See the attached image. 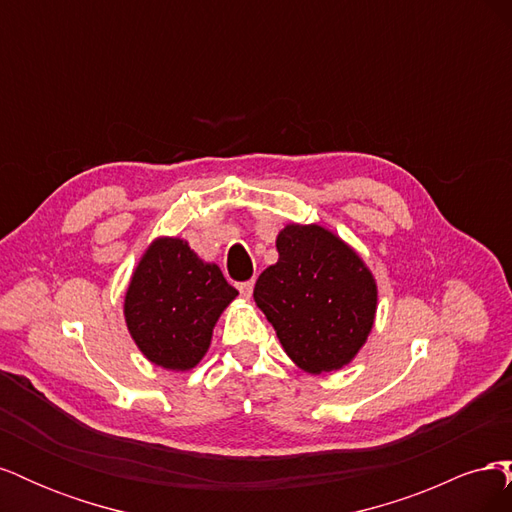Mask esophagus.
<instances>
[{
  "instance_id": "1",
  "label": "esophagus",
  "mask_w": 512,
  "mask_h": 512,
  "mask_svg": "<svg viewBox=\"0 0 512 512\" xmlns=\"http://www.w3.org/2000/svg\"><path fill=\"white\" fill-rule=\"evenodd\" d=\"M237 288H239V292H241V297H243V299H250V297H252V292H254V280L241 282Z\"/></svg>"
}]
</instances>
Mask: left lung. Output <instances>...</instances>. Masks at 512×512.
I'll use <instances>...</instances> for the list:
<instances>
[{
    "mask_svg": "<svg viewBox=\"0 0 512 512\" xmlns=\"http://www.w3.org/2000/svg\"><path fill=\"white\" fill-rule=\"evenodd\" d=\"M254 301L290 359L309 374L342 369L374 327L376 282L350 247L320 226H286Z\"/></svg>",
    "mask_w": 512,
    "mask_h": 512,
    "instance_id": "obj_1",
    "label": "left lung"
}]
</instances>
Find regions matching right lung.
Returning a JSON list of instances; mask_svg holds the SVG:
<instances>
[{"mask_svg":"<svg viewBox=\"0 0 512 512\" xmlns=\"http://www.w3.org/2000/svg\"><path fill=\"white\" fill-rule=\"evenodd\" d=\"M218 265L181 239H158L138 262L126 292V322L151 363L185 371L203 359L215 322L237 297Z\"/></svg>","mask_w":512,"mask_h":512,"instance_id":"obj_1","label":"right lung"}]
</instances>
